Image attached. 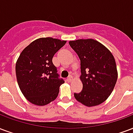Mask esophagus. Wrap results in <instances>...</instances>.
<instances>
[{"label": "esophagus", "mask_w": 133, "mask_h": 133, "mask_svg": "<svg viewBox=\"0 0 133 133\" xmlns=\"http://www.w3.org/2000/svg\"><path fill=\"white\" fill-rule=\"evenodd\" d=\"M72 79H73V77L72 75H70L68 78H67V81L68 82H70L71 81H72Z\"/></svg>", "instance_id": "34e87169"}]
</instances>
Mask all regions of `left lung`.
I'll return each mask as SVG.
<instances>
[{
	"mask_svg": "<svg viewBox=\"0 0 133 133\" xmlns=\"http://www.w3.org/2000/svg\"><path fill=\"white\" fill-rule=\"evenodd\" d=\"M69 44L80 60L83 84L79 93H74L75 98L87 107L101 104L111 94L118 78L114 56L94 39H78Z\"/></svg>",
	"mask_w": 133,
	"mask_h": 133,
	"instance_id": "8db88e82",
	"label": "left lung"
}]
</instances>
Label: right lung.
Returning <instances> with one entry per match:
<instances>
[{"label": "right lung", "mask_w": 133, "mask_h": 133, "mask_svg": "<svg viewBox=\"0 0 133 133\" xmlns=\"http://www.w3.org/2000/svg\"><path fill=\"white\" fill-rule=\"evenodd\" d=\"M66 41L40 38L22 51L15 66L17 83L31 104L44 106L56 99L64 80L59 77L52 59Z\"/></svg>", "instance_id": "1"}]
</instances>
